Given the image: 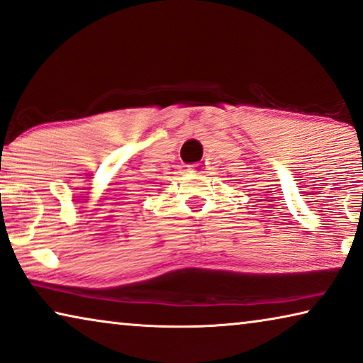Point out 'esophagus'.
I'll return each mask as SVG.
<instances>
[{
    "mask_svg": "<svg viewBox=\"0 0 363 363\" xmlns=\"http://www.w3.org/2000/svg\"><path fill=\"white\" fill-rule=\"evenodd\" d=\"M206 169V163H203V161H200V163H194L189 166V171L191 172H195V174H203Z\"/></svg>",
    "mask_w": 363,
    "mask_h": 363,
    "instance_id": "obj_1",
    "label": "esophagus"
}]
</instances>
